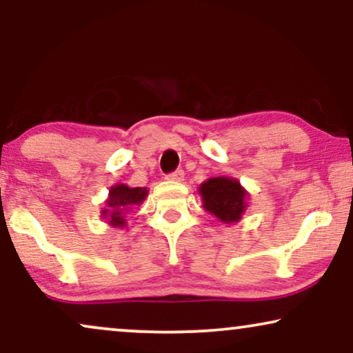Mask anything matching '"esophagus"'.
Here are the masks:
<instances>
[{
    "label": "esophagus",
    "mask_w": 353,
    "mask_h": 353,
    "mask_svg": "<svg viewBox=\"0 0 353 353\" xmlns=\"http://www.w3.org/2000/svg\"><path fill=\"white\" fill-rule=\"evenodd\" d=\"M165 178H167V180H172V181H181L183 178H185V172H183L181 168H178V170L168 173Z\"/></svg>",
    "instance_id": "34e87169"
}]
</instances>
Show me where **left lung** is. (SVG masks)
<instances>
[{"label": "left lung", "mask_w": 353, "mask_h": 353, "mask_svg": "<svg viewBox=\"0 0 353 353\" xmlns=\"http://www.w3.org/2000/svg\"><path fill=\"white\" fill-rule=\"evenodd\" d=\"M199 192L207 212L214 214L223 223L238 221L245 210V191L233 178H210L202 183Z\"/></svg>", "instance_id": "obj_1"}]
</instances>
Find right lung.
Wrapping results in <instances>:
<instances>
[{
	"instance_id": "obj_1",
	"label": "right lung",
	"mask_w": 353,
	"mask_h": 353,
	"mask_svg": "<svg viewBox=\"0 0 353 353\" xmlns=\"http://www.w3.org/2000/svg\"><path fill=\"white\" fill-rule=\"evenodd\" d=\"M148 194L146 188H128L125 185H117L110 188V194L108 205L110 210L105 209L103 212L104 219L109 216V223L114 226H122L125 225L123 214L127 212L132 205L141 204L144 197Z\"/></svg>"
}]
</instances>
